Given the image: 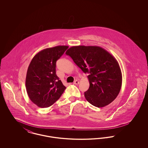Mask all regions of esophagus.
<instances>
[{
	"label": "esophagus",
	"mask_w": 148,
	"mask_h": 148,
	"mask_svg": "<svg viewBox=\"0 0 148 148\" xmlns=\"http://www.w3.org/2000/svg\"><path fill=\"white\" fill-rule=\"evenodd\" d=\"M79 81H77V80H75V81H74V84L77 85L79 84Z\"/></svg>",
	"instance_id": "34e87169"
}]
</instances>
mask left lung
Instances as JSON below:
<instances>
[{
  "label": "left lung",
  "instance_id": "1",
  "mask_svg": "<svg viewBox=\"0 0 148 148\" xmlns=\"http://www.w3.org/2000/svg\"><path fill=\"white\" fill-rule=\"evenodd\" d=\"M65 54L85 73H88L89 88L85 98L92 106L101 108L111 103L119 93L122 75L116 59L97 46H74Z\"/></svg>",
  "mask_w": 148,
  "mask_h": 148
}]
</instances>
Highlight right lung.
Here are the masks:
<instances>
[{
    "label": "right lung",
    "instance_id": "obj_1",
    "mask_svg": "<svg viewBox=\"0 0 148 148\" xmlns=\"http://www.w3.org/2000/svg\"><path fill=\"white\" fill-rule=\"evenodd\" d=\"M68 46L42 50L32 59L27 71L25 86L31 101L40 108L53 105L66 89L56 74V61Z\"/></svg>",
    "mask_w": 148,
    "mask_h": 148
}]
</instances>
